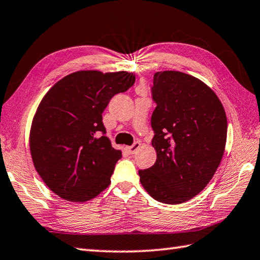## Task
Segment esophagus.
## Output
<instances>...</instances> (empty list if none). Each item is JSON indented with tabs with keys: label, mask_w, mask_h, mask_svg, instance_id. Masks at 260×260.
Here are the masks:
<instances>
[{
	"label": "esophagus",
	"mask_w": 260,
	"mask_h": 260,
	"mask_svg": "<svg viewBox=\"0 0 260 260\" xmlns=\"http://www.w3.org/2000/svg\"><path fill=\"white\" fill-rule=\"evenodd\" d=\"M139 147H140V142H138V141H136L134 145L132 146H129V147H125V150L128 151V153H130V155H132V153H135L138 149H139Z\"/></svg>",
	"instance_id": "1"
}]
</instances>
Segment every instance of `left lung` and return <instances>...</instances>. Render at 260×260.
Instances as JSON below:
<instances>
[{
  "label": "left lung",
  "instance_id": "left-lung-1",
  "mask_svg": "<svg viewBox=\"0 0 260 260\" xmlns=\"http://www.w3.org/2000/svg\"><path fill=\"white\" fill-rule=\"evenodd\" d=\"M151 94L157 104L151 115L157 160L139 171L140 182L158 202L184 203L204 189L220 165L226 115L206 84L182 72H157Z\"/></svg>",
  "mask_w": 260,
  "mask_h": 260
}]
</instances>
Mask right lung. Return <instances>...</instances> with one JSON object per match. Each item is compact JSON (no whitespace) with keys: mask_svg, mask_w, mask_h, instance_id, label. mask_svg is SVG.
I'll use <instances>...</instances> for the list:
<instances>
[{"mask_svg":"<svg viewBox=\"0 0 260 260\" xmlns=\"http://www.w3.org/2000/svg\"><path fill=\"white\" fill-rule=\"evenodd\" d=\"M135 81L128 72L79 71L58 81L41 100L30 130L31 157L59 198L86 202L110 185L122 152L105 137L102 113Z\"/></svg>","mask_w":260,"mask_h":260,"instance_id":"1","label":"right lung"}]
</instances>
